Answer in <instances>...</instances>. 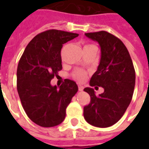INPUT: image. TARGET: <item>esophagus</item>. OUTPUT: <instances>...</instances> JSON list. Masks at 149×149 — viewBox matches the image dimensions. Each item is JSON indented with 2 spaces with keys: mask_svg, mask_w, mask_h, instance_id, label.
Wrapping results in <instances>:
<instances>
[{
  "mask_svg": "<svg viewBox=\"0 0 149 149\" xmlns=\"http://www.w3.org/2000/svg\"><path fill=\"white\" fill-rule=\"evenodd\" d=\"M84 86H82V85H78V89H79V91H84Z\"/></svg>",
  "mask_w": 149,
  "mask_h": 149,
  "instance_id": "1",
  "label": "esophagus"
}]
</instances>
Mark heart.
<instances>
[{"instance_id": "obj_1", "label": "heart", "mask_w": 149, "mask_h": 149, "mask_svg": "<svg viewBox=\"0 0 149 149\" xmlns=\"http://www.w3.org/2000/svg\"><path fill=\"white\" fill-rule=\"evenodd\" d=\"M72 77H73L77 81L83 82L84 79H86V72L83 70H77L72 72Z\"/></svg>"}]
</instances>
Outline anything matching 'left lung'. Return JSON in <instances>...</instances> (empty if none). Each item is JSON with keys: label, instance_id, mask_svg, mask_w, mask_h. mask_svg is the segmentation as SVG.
<instances>
[{"label": "left lung", "instance_id": "8db88e82", "mask_svg": "<svg viewBox=\"0 0 149 149\" xmlns=\"http://www.w3.org/2000/svg\"><path fill=\"white\" fill-rule=\"evenodd\" d=\"M85 36L97 42L101 51L90 85L102 86L104 92L97 97L93 88L84 89L91 96L90 104L84 108V118L95 127H110L120 120L132 101L135 85L134 65L125 44L113 35L100 31Z\"/></svg>", "mask_w": 149, "mask_h": 149}]
</instances>
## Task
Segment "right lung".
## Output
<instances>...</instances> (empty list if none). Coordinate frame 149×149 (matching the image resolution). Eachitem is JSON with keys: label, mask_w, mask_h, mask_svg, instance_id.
<instances>
[{"label": "right lung", "mask_w": 149, "mask_h": 149, "mask_svg": "<svg viewBox=\"0 0 149 149\" xmlns=\"http://www.w3.org/2000/svg\"><path fill=\"white\" fill-rule=\"evenodd\" d=\"M79 36L50 29L34 37L25 48L17 69V90L25 113L41 127L63 122L65 109L78 91L77 84L65 79L59 87L51 80L62 70L63 45Z\"/></svg>", "instance_id": "1"}]
</instances>
